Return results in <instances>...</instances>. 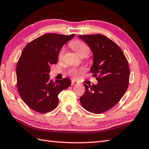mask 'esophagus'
I'll use <instances>...</instances> for the list:
<instances>
[{"instance_id":"esophagus-1","label":"esophagus","mask_w":149,"mask_h":149,"mask_svg":"<svg viewBox=\"0 0 149 149\" xmlns=\"http://www.w3.org/2000/svg\"><path fill=\"white\" fill-rule=\"evenodd\" d=\"M78 83L74 80H72V85H77Z\"/></svg>"}]
</instances>
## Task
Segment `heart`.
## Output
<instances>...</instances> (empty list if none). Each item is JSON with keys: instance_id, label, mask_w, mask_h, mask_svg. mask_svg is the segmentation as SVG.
<instances>
[{"instance_id": "heart-1", "label": "heart", "mask_w": 149, "mask_h": 149, "mask_svg": "<svg viewBox=\"0 0 149 149\" xmlns=\"http://www.w3.org/2000/svg\"><path fill=\"white\" fill-rule=\"evenodd\" d=\"M70 45L72 47V48L77 52L78 55H79L81 57L82 56H86L89 53V48L87 46L85 42H84L82 40H75L70 42ZM64 53H65V48H62L59 52V59H61L63 57ZM84 71V68H73L70 70L68 73L70 75H72L74 77H77L79 74H81V73Z\"/></svg>"}]
</instances>
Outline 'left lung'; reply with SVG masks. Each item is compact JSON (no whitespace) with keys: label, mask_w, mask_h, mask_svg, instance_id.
<instances>
[{"label":"left lung","mask_w":149,"mask_h":149,"mask_svg":"<svg viewBox=\"0 0 149 149\" xmlns=\"http://www.w3.org/2000/svg\"><path fill=\"white\" fill-rule=\"evenodd\" d=\"M91 49L94 62L90 72L98 83L84 84L85 92L80 97L84 109L101 113L120 101L128 88L130 69L126 57L119 46L101 34L79 36Z\"/></svg>","instance_id":"obj_1"}]
</instances>
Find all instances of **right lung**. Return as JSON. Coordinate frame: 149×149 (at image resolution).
Returning <instances> with one entry per match:
<instances>
[{"instance_id":"obj_1","label":"right lung","mask_w":149,"mask_h":149,"mask_svg":"<svg viewBox=\"0 0 149 149\" xmlns=\"http://www.w3.org/2000/svg\"><path fill=\"white\" fill-rule=\"evenodd\" d=\"M74 36L46 33L22 50L16 68L17 86L22 101L31 109L42 113L54 110L59 103L58 95L71 85L67 78L50 79L49 73L50 65L57 63L61 48Z\"/></svg>"}]
</instances>
